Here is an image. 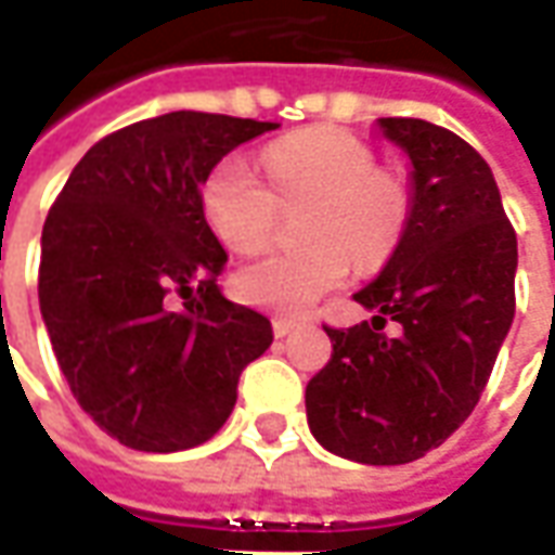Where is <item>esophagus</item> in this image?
Segmentation results:
<instances>
[{"label":"esophagus","instance_id":"obj_1","mask_svg":"<svg viewBox=\"0 0 555 555\" xmlns=\"http://www.w3.org/2000/svg\"><path fill=\"white\" fill-rule=\"evenodd\" d=\"M294 327H297V321H294V318H285V315L273 318V333H276V336H288Z\"/></svg>","mask_w":555,"mask_h":555}]
</instances>
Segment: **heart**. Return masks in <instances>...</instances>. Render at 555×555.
Segmentation results:
<instances>
[{
	"label": "heart",
	"mask_w": 555,
	"mask_h": 555,
	"mask_svg": "<svg viewBox=\"0 0 555 555\" xmlns=\"http://www.w3.org/2000/svg\"><path fill=\"white\" fill-rule=\"evenodd\" d=\"M264 176L243 158H224L204 183V216L228 249L261 251L279 207L309 204L304 251H279L234 273V294L267 312H304L351 270H382L412 219L409 189L378 170L370 146L343 129L294 131L261 156Z\"/></svg>",
	"instance_id": "b5f03b06"
}]
</instances>
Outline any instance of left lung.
<instances>
[{
    "mask_svg": "<svg viewBox=\"0 0 555 555\" xmlns=\"http://www.w3.org/2000/svg\"><path fill=\"white\" fill-rule=\"evenodd\" d=\"M378 126L412 158V219L382 276L354 294L378 315L324 324L333 354L306 385V414L331 453L402 466L439 448L490 382L517 306V234L493 170L460 134L412 116Z\"/></svg>",
    "mask_w": 555,
    "mask_h": 555,
    "instance_id": "8db88e82",
    "label": "left lung"
}]
</instances>
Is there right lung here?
I'll use <instances>...</instances> for the list:
<instances>
[{
  "label": "right lung",
  "instance_id": "1",
  "mask_svg": "<svg viewBox=\"0 0 555 555\" xmlns=\"http://www.w3.org/2000/svg\"><path fill=\"white\" fill-rule=\"evenodd\" d=\"M273 122L173 111L80 158L41 231L38 304L80 409L134 451L212 439L243 370L273 343L261 312L224 300L222 243L201 183Z\"/></svg>",
  "mask_w": 555,
  "mask_h": 555
}]
</instances>
